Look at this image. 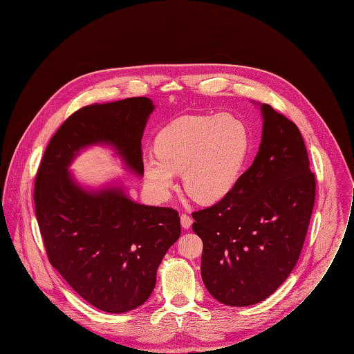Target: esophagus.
<instances>
[{
    "label": "esophagus",
    "mask_w": 354,
    "mask_h": 354,
    "mask_svg": "<svg viewBox=\"0 0 354 354\" xmlns=\"http://www.w3.org/2000/svg\"><path fill=\"white\" fill-rule=\"evenodd\" d=\"M180 220H181V225L184 230H188L192 225V218L188 214H181Z\"/></svg>",
    "instance_id": "34e87169"
}]
</instances>
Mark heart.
<instances>
[{
  "label": "heart",
  "mask_w": 354,
  "mask_h": 354,
  "mask_svg": "<svg viewBox=\"0 0 354 354\" xmlns=\"http://www.w3.org/2000/svg\"><path fill=\"white\" fill-rule=\"evenodd\" d=\"M250 148L245 122L228 112L180 118L162 129L155 140L156 155L142 160L152 194L166 199L183 173L185 192L199 203L221 201L236 184Z\"/></svg>",
  "instance_id": "obj_1"
}]
</instances>
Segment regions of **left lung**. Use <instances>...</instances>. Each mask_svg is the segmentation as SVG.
Returning <instances> with one entry per match:
<instances>
[{"mask_svg":"<svg viewBox=\"0 0 354 354\" xmlns=\"http://www.w3.org/2000/svg\"><path fill=\"white\" fill-rule=\"evenodd\" d=\"M260 112L261 142L252 166L220 202L192 213V230L203 242V283L234 307L264 300L289 277L315 199L299 129L267 104Z\"/></svg>","mask_w":354,"mask_h":354,"instance_id":"obj_1","label":"left lung"}]
</instances>
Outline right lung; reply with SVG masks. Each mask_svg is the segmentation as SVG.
Listing matches in <instances>:
<instances>
[{
	"label": "right lung",
	"instance_id": "add662e5",
	"mask_svg": "<svg viewBox=\"0 0 354 354\" xmlns=\"http://www.w3.org/2000/svg\"><path fill=\"white\" fill-rule=\"evenodd\" d=\"M155 105L147 97L94 104L75 112L51 138L35 183V205L48 260L90 304L106 313L137 308L178 239V213L134 202L120 184L98 189L69 167L80 151L108 145L126 169L144 176L141 140Z\"/></svg>",
	"mask_w": 354,
	"mask_h": 354
}]
</instances>
